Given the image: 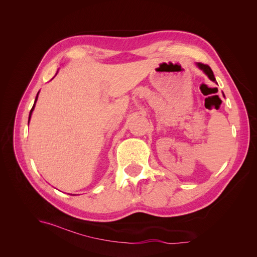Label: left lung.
Returning <instances> with one entry per match:
<instances>
[{"mask_svg":"<svg viewBox=\"0 0 257 257\" xmlns=\"http://www.w3.org/2000/svg\"><path fill=\"white\" fill-rule=\"evenodd\" d=\"M197 65H198V67H199L200 69H203V71L208 75V77H209L210 79H211L212 81H215V78H214V75H213L212 69L210 68L209 65L204 64V63H197Z\"/></svg>","mask_w":257,"mask_h":257,"instance_id":"left-lung-1","label":"left lung"}]
</instances>
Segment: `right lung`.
<instances>
[{"mask_svg":"<svg viewBox=\"0 0 257 257\" xmlns=\"http://www.w3.org/2000/svg\"><path fill=\"white\" fill-rule=\"evenodd\" d=\"M37 96H38V93H37V95H36V98H35V102H34V105H33V107H32V109H31V111H30L29 121H30V118H31V114H32V111H33V109H34V106H35V103H36V100H37Z\"/></svg>","mask_w":257,"mask_h":257,"instance_id":"1","label":"right lung"}]
</instances>
